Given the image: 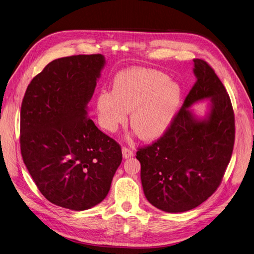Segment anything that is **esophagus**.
<instances>
[{"mask_svg":"<svg viewBox=\"0 0 254 254\" xmlns=\"http://www.w3.org/2000/svg\"><path fill=\"white\" fill-rule=\"evenodd\" d=\"M133 151L130 149V148H127V147H124L123 148V155L125 158H129L131 156H133Z\"/></svg>","mask_w":254,"mask_h":254,"instance_id":"esophagus-1","label":"esophagus"}]
</instances>
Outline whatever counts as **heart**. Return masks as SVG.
<instances>
[{
    "instance_id": "1",
    "label": "heart",
    "mask_w": 254,
    "mask_h": 254,
    "mask_svg": "<svg viewBox=\"0 0 254 254\" xmlns=\"http://www.w3.org/2000/svg\"><path fill=\"white\" fill-rule=\"evenodd\" d=\"M182 91L167 75L146 69H130L118 74L112 92L98 95L99 121L114 131L131 112L130 127L141 139L155 140L170 127L178 111Z\"/></svg>"
}]
</instances>
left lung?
Instances as JSON below:
<instances>
[{
  "mask_svg": "<svg viewBox=\"0 0 254 254\" xmlns=\"http://www.w3.org/2000/svg\"><path fill=\"white\" fill-rule=\"evenodd\" d=\"M193 62L196 81L170 127L137 151L145 196L166 212L193 209L217 190L235 143V115L226 88L205 60ZM206 97L211 113L198 121L189 107Z\"/></svg>",
  "mask_w": 254,
  "mask_h": 254,
  "instance_id": "left-lung-1",
  "label": "left lung"
}]
</instances>
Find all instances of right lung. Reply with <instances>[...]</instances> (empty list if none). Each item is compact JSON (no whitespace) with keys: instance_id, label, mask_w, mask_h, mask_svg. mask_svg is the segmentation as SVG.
<instances>
[{"instance_id":"1","label":"right lung","mask_w":254,"mask_h":254,"mask_svg":"<svg viewBox=\"0 0 254 254\" xmlns=\"http://www.w3.org/2000/svg\"><path fill=\"white\" fill-rule=\"evenodd\" d=\"M101 54L50 62L33 77L20 111V150L40 192L51 203L86 210L110 190L123 160L122 147L88 116Z\"/></svg>"}]
</instances>
